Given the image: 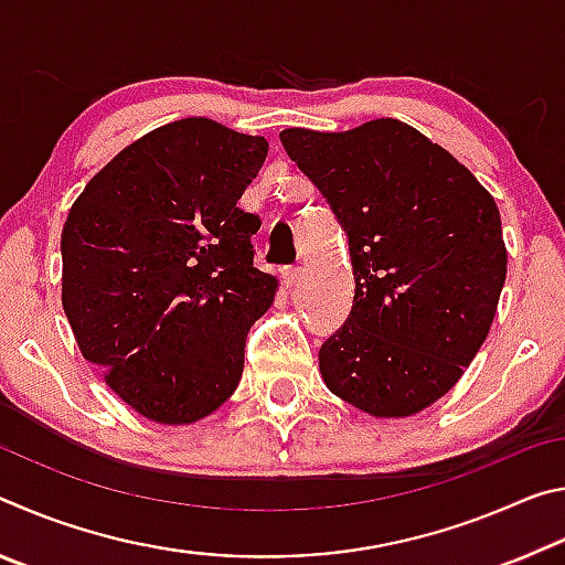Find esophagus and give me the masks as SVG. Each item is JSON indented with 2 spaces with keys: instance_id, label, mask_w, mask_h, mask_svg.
I'll use <instances>...</instances> for the list:
<instances>
[{
  "instance_id": "obj_1",
  "label": "esophagus",
  "mask_w": 565,
  "mask_h": 565,
  "mask_svg": "<svg viewBox=\"0 0 565 565\" xmlns=\"http://www.w3.org/2000/svg\"><path fill=\"white\" fill-rule=\"evenodd\" d=\"M299 279H301L299 266H286V269H281V281L286 289H294V286L299 284Z\"/></svg>"
}]
</instances>
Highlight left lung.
<instances>
[{
  "instance_id": "8db88e82",
  "label": "left lung",
  "mask_w": 565,
  "mask_h": 565,
  "mask_svg": "<svg viewBox=\"0 0 565 565\" xmlns=\"http://www.w3.org/2000/svg\"><path fill=\"white\" fill-rule=\"evenodd\" d=\"M279 139L349 236L356 289L319 351L323 384L374 418L414 416L458 384L489 337L509 264L499 206L398 119Z\"/></svg>"
}]
</instances>
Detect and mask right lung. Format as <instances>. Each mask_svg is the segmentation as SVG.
<instances>
[{
    "instance_id": "1",
    "label": "right lung",
    "mask_w": 565,
    "mask_h": 565,
    "mask_svg": "<svg viewBox=\"0 0 565 565\" xmlns=\"http://www.w3.org/2000/svg\"><path fill=\"white\" fill-rule=\"evenodd\" d=\"M269 141L206 117L124 147L62 228V306L82 356L154 424H196L234 394L246 333L279 279L254 269L259 218L236 206Z\"/></svg>"
}]
</instances>
